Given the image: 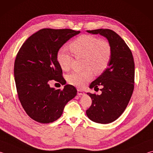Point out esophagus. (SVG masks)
Segmentation results:
<instances>
[{"label":"esophagus","mask_w":153,"mask_h":153,"mask_svg":"<svg viewBox=\"0 0 153 153\" xmlns=\"http://www.w3.org/2000/svg\"><path fill=\"white\" fill-rule=\"evenodd\" d=\"M84 92L82 91V90H79V89H77V95L79 96H81V95H84Z\"/></svg>","instance_id":"obj_1"}]
</instances>
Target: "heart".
<instances>
[{
  "label": "heart",
  "mask_w": 153,
  "mask_h": 153,
  "mask_svg": "<svg viewBox=\"0 0 153 153\" xmlns=\"http://www.w3.org/2000/svg\"><path fill=\"white\" fill-rule=\"evenodd\" d=\"M69 47L76 58H84L83 71H75L68 75L67 81L75 86L82 88L92 78V72L100 74L110 63L112 49L107 41L90 35H82L71 42ZM73 56L65 49L61 48L56 53V60L64 71L70 69Z\"/></svg>",
  "instance_id": "b5f03b06"
}]
</instances>
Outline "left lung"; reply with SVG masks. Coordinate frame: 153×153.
Returning a JSON list of instances; mask_svg holds the SVG:
<instances>
[{
	"mask_svg": "<svg viewBox=\"0 0 153 153\" xmlns=\"http://www.w3.org/2000/svg\"><path fill=\"white\" fill-rule=\"evenodd\" d=\"M105 37L111 45L112 55L107 68L90 85V88L102 86V94L87 93L92 105L86 115L96 123L107 124L115 121L128 106L134 88L135 67L130 49L122 38L108 29L87 30Z\"/></svg>",
	"mask_w": 153,
	"mask_h": 153,
	"instance_id": "1",
	"label": "left lung"
}]
</instances>
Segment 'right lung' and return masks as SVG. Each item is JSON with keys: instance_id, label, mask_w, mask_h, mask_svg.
<instances>
[{"instance_id": "right-lung-1", "label": "right lung", "mask_w": 153, "mask_h": 153, "mask_svg": "<svg viewBox=\"0 0 153 153\" xmlns=\"http://www.w3.org/2000/svg\"><path fill=\"white\" fill-rule=\"evenodd\" d=\"M71 29L45 28L30 36L18 52L14 76L23 108L32 120L49 123L61 117L65 106L76 97L77 90L67 84L63 90L49 85L52 79L63 84L56 53L67 41L79 33Z\"/></svg>"}]
</instances>
